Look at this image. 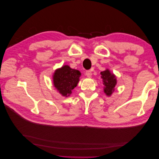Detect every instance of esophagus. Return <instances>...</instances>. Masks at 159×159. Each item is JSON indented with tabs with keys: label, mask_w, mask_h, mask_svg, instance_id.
<instances>
[{
	"label": "esophagus",
	"mask_w": 159,
	"mask_h": 159,
	"mask_svg": "<svg viewBox=\"0 0 159 159\" xmlns=\"http://www.w3.org/2000/svg\"><path fill=\"white\" fill-rule=\"evenodd\" d=\"M92 75V73H91V71L90 70H88L85 71V75L88 77V78H90V77Z\"/></svg>",
	"instance_id": "obj_1"
}]
</instances>
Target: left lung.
Wrapping results in <instances>:
<instances>
[{
	"label": "left lung",
	"instance_id": "obj_1",
	"mask_svg": "<svg viewBox=\"0 0 159 159\" xmlns=\"http://www.w3.org/2000/svg\"><path fill=\"white\" fill-rule=\"evenodd\" d=\"M100 74L101 78L102 79L104 93L108 97H110L114 92L115 85H117L116 76L109 69L101 71Z\"/></svg>",
	"mask_w": 159,
	"mask_h": 159
}]
</instances>
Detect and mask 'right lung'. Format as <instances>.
<instances>
[{"label":"right lung","mask_w":159,"mask_h":159,"mask_svg":"<svg viewBox=\"0 0 159 159\" xmlns=\"http://www.w3.org/2000/svg\"><path fill=\"white\" fill-rule=\"evenodd\" d=\"M81 72L64 65L56 69L52 75L53 84L61 96L68 98L80 81Z\"/></svg>","instance_id":"add662e5"}]
</instances>
